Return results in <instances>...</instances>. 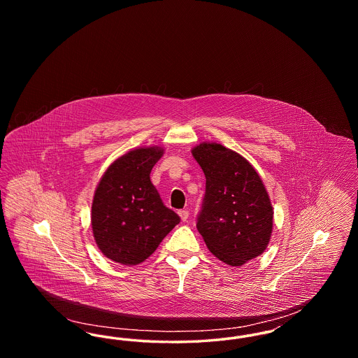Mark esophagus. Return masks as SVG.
<instances>
[{"label":"esophagus","instance_id":"1","mask_svg":"<svg viewBox=\"0 0 358 358\" xmlns=\"http://www.w3.org/2000/svg\"><path fill=\"white\" fill-rule=\"evenodd\" d=\"M178 215L181 217L182 222H187V217H189V210L187 209H182V210H178Z\"/></svg>","mask_w":358,"mask_h":358}]
</instances>
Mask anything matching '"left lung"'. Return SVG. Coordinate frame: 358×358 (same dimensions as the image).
I'll return each mask as SVG.
<instances>
[{
    "instance_id": "left-lung-1",
    "label": "left lung",
    "mask_w": 358,
    "mask_h": 358,
    "mask_svg": "<svg viewBox=\"0 0 358 358\" xmlns=\"http://www.w3.org/2000/svg\"><path fill=\"white\" fill-rule=\"evenodd\" d=\"M192 154L206 178L196 225L209 251L229 266L263 254L273 232V205L254 166L220 143H200Z\"/></svg>"
}]
</instances>
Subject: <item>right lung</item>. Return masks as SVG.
Segmentation results:
<instances>
[{
    "label": "right lung",
    "instance_id": "add662e5",
    "mask_svg": "<svg viewBox=\"0 0 358 358\" xmlns=\"http://www.w3.org/2000/svg\"><path fill=\"white\" fill-rule=\"evenodd\" d=\"M164 150L141 148L115 159L95 190L91 225L104 256L124 264H139L180 222L165 206L150 181Z\"/></svg>",
    "mask_w": 358,
    "mask_h": 358
}]
</instances>
